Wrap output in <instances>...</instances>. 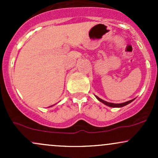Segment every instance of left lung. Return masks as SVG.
Segmentation results:
<instances>
[{
    "label": "left lung",
    "instance_id": "obj_1",
    "mask_svg": "<svg viewBox=\"0 0 158 158\" xmlns=\"http://www.w3.org/2000/svg\"><path fill=\"white\" fill-rule=\"evenodd\" d=\"M95 97H97V99L99 101V102L104 103L105 105H106V106H109V107H112V108H121V107H123V106H126V105H128V104H129V103H131L132 101L135 100V99H131V100L128 101V102H123V103H118V104H116V103H111V102H106V101L103 100V99H100V98L98 97L97 96H95Z\"/></svg>",
    "mask_w": 158,
    "mask_h": 158
}]
</instances>
